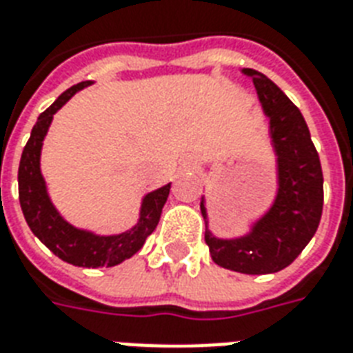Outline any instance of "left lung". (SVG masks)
<instances>
[{
	"label": "left lung",
	"instance_id": "8db88e82",
	"mask_svg": "<svg viewBox=\"0 0 353 353\" xmlns=\"http://www.w3.org/2000/svg\"><path fill=\"white\" fill-rule=\"evenodd\" d=\"M254 81L276 157V194L263 214L236 236H216L209 228L205 194L200 209L212 261L233 272L261 276L283 270L316 233L324 203L319 153L302 112L281 88L257 70L242 68Z\"/></svg>",
	"mask_w": 353,
	"mask_h": 353
}]
</instances>
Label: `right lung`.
<instances>
[{
  "label": "right lung",
  "mask_w": 353,
  "mask_h": 353,
  "mask_svg": "<svg viewBox=\"0 0 353 353\" xmlns=\"http://www.w3.org/2000/svg\"><path fill=\"white\" fill-rule=\"evenodd\" d=\"M90 85L92 81L74 85L39 117L21 153L18 168V194L27 225L46 248H50L59 259L66 261L70 265L99 268L120 265L144 246L148 236L157 228L163 207L170 194L172 183H166L142 196L137 224L122 233L101 235L88 228H77L61 214L48 190V183L40 168V155L48 129L53 122V114L66 105L74 94Z\"/></svg>",
  "instance_id": "obj_1"
}]
</instances>
